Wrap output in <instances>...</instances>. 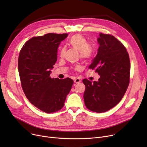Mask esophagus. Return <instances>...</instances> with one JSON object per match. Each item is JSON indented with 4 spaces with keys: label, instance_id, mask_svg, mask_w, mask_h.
Segmentation results:
<instances>
[{
    "label": "esophagus",
    "instance_id": "obj_1",
    "mask_svg": "<svg viewBox=\"0 0 147 147\" xmlns=\"http://www.w3.org/2000/svg\"><path fill=\"white\" fill-rule=\"evenodd\" d=\"M81 80L79 79V78H74V82L75 83H78L79 82H80Z\"/></svg>",
    "mask_w": 147,
    "mask_h": 147
}]
</instances>
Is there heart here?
I'll return each instance as SVG.
<instances>
[{
	"label": "heart",
	"instance_id": "heart-1",
	"mask_svg": "<svg viewBox=\"0 0 147 147\" xmlns=\"http://www.w3.org/2000/svg\"><path fill=\"white\" fill-rule=\"evenodd\" d=\"M69 44L76 50L80 52V58L84 59L90 58L94 52L93 46L88 43L86 38L81 34H75L69 40ZM65 52V48H62L60 50L59 55L63 57Z\"/></svg>",
	"mask_w": 147,
	"mask_h": 147
}]
</instances>
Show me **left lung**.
I'll use <instances>...</instances> for the list:
<instances>
[{
  "instance_id": "1",
  "label": "left lung",
  "mask_w": 147,
  "mask_h": 147,
  "mask_svg": "<svg viewBox=\"0 0 147 147\" xmlns=\"http://www.w3.org/2000/svg\"><path fill=\"white\" fill-rule=\"evenodd\" d=\"M96 56L89 68L100 76L98 81L83 80L85 85L83 98L88 109L104 113L116 105L124 96L129 84L130 63L126 48L114 36L100 33Z\"/></svg>"
}]
</instances>
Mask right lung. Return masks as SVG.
Wrapping results in <instances>:
<instances>
[{
  "label": "right lung",
  "instance_id": "add662e5",
  "mask_svg": "<svg viewBox=\"0 0 147 147\" xmlns=\"http://www.w3.org/2000/svg\"><path fill=\"white\" fill-rule=\"evenodd\" d=\"M67 36L66 33H48L33 37L20 52L18 66L22 90L31 103L47 113L64 107L74 83L69 78L52 79L50 76L57 61L58 46Z\"/></svg>",
  "mask_w": 147,
  "mask_h": 147
}]
</instances>
